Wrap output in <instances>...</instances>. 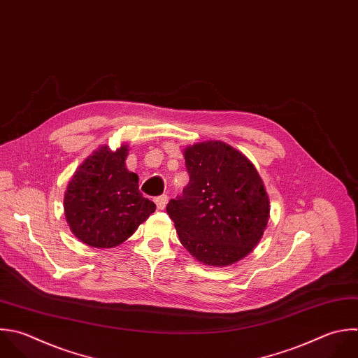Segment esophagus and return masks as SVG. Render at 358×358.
I'll list each match as a JSON object with an SVG mask.
<instances>
[{
	"label": "esophagus",
	"instance_id": "1",
	"mask_svg": "<svg viewBox=\"0 0 358 358\" xmlns=\"http://www.w3.org/2000/svg\"><path fill=\"white\" fill-rule=\"evenodd\" d=\"M166 203H168V196L166 194H162V196H158L155 197V204L159 210H164L166 207Z\"/></svg>",
	"mask_w": 358,
	"mask_h": 358
}]
</instances>
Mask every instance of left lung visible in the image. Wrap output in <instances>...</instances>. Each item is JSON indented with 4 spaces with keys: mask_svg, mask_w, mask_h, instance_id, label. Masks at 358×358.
<instances>
[{
    "mask_svg": "<svg viewBox=\"0 0 358 358\" xmlns=\"http://www.w3.org/2000/svg\"><path fill=\"white\" fill-rule=\"evenodd\" d=\"M189 183L166 211L180 243L199 262L228 266L262 239L270 213L268 196L253 164L222 141L185 148Z\"/></svg>",
    "mask_w": 358,
    "mask_h": 358,
    "instance_id": "obj_1",
    "label": "left lung"
}]
</instances>
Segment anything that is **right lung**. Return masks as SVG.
Instances as JSON below:
<instances>
[{
  "label": "right lung",
  "mask_w": 358,
  "mask_h": 358,
  "mask_svg": "<svg viewBox=\"0 0 358 358\" xmlns=\"http://www.w3.org/2000/svg\"><path fill=\"white\" fill-rule=\"evenodd\" d=\"M129 147L95 150L73 175L64 194L71 232L92 248H115L130 238L155 204L138 190V176L126 168Z\"/></svg>",
  "instance_id": "right-lung-1"
}]
</instances>
